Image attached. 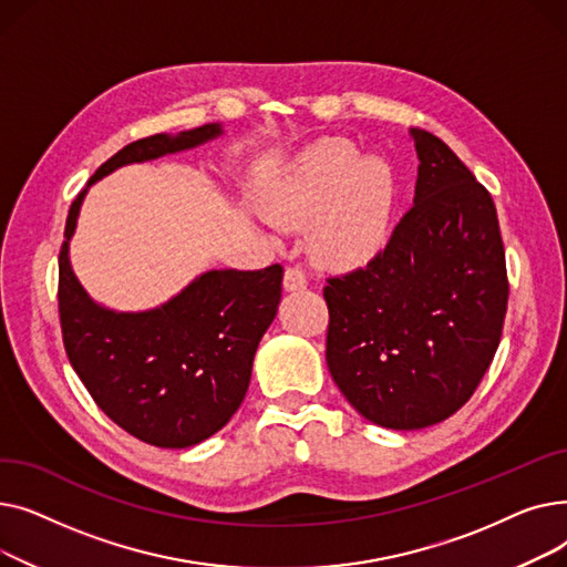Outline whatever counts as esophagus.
I'll return each instance as SVG.
<instances>
[{
	"mask_svg": "<svg viewBox=\"0 0 567 567\" xmlns=\"http://www.w3.org/2000/svg\"><path fill=\"white\" fill-rule=\"evenodd\" d=\"M285 287L289 291H299V289H306L308 287V278H306V271L301 266H289L285 271Z\"/></svg>",
	"mask_w": 567,
	"mask_h": 567,
	"instance_id": "1",
	"label": "esophagus"
}]
</instances>
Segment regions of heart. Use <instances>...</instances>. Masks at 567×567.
<instances>
[{
	"label": "heart",
	"mask_w": 567,
	"mask_h": 567,
	"mask_svg": "<svg viewBox=\"0 0 567 567\" xmlns=\"http://www.w3.org/2000/svg\"><path fill=\"white\" fill-rule=\"evenodd\" d=\"M344 140H326L296 163L266 214L280 227L312 223L315 252L336 266L377 255L391 234L398 174L383 158H365Z\"/></svg>",
	"instance_id": "obj_1"
}]
</instances>
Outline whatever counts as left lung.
Returning a JSON list of instances; mask_svg holds the SVG:
<instances>
[{
  "mask_svg": "<svg viewBox=\"0 0 567 567\" xmlns=\"http://www.w3.org/2000/svg\"><path fill=\"white\" fill-rule=\"evenodd\" d=\"M411 137L413 206L385 248L323 287L329 372L363 419L389 430L430 427L468 402L511 291L492 195L436 135Z\"/></svg>",
  "mask_w": 567,
  "mask_h": 567,
  "instance_id": "8db88e82",
  "label": "left lung"
}]
</instances>
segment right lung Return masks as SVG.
<instances>
[{"mask_svg":"<svg viewBox=\"0 0 567 567\" xmlns=\"http://www.w3.org/2000/svg\"><path fill=\"white\" fill-rule=\"evenodd\" d=\"M220 133L218 124H206L131 142L96 169L86 188L116 167L184 152ZM86 188L69 208L59 250L56 299L66 355L110 421L158 449H188L214 436L241 406L257 344L278 312L282 266L208 271L161 308L107 310L89 299L69 261Z\"/></svg>","mask_w":567,"mask_h":567,"instance_id":"obj_1","label":"right lung"}]
</instances>
